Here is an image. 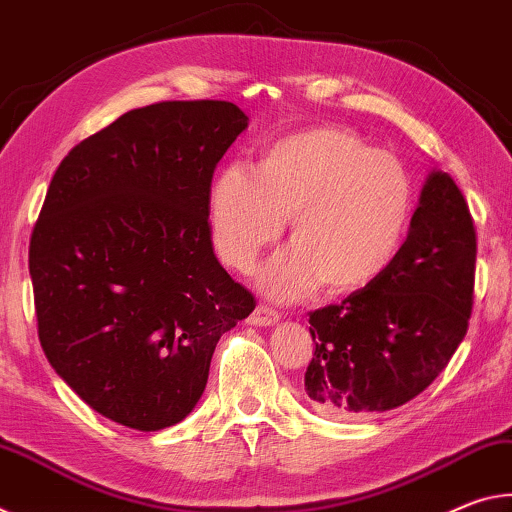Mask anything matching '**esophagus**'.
<instances>
[{
	"label": "esophagus",
	"mask_w": 512,
	"mask_h": 512,
	"mask_svg": "<svg viewBox=\"0 0 512 512\" xmlns=\"http://www.w3.org/2000/svg\"><path fill=\"white\" fill-rule=\"evenodd\" d=\"M249 322H251V324H256V326H270V324H274V322H279V313H276L272 306H267V304H258V306H256V311L251 313Z\"/></svg>",
	"instance_id": "1"
}]
</instances>
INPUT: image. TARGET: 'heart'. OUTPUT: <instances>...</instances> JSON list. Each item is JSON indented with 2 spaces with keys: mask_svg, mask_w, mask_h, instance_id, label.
Here are the masks:
<instances>
[{
  "mask_svg": "<svg viewBox=\"0 0 512 512\" xmlns=\"http://www.w3.org/2000/svg\"><path fill=\"white\" fill-rule=\"evenodd\" d=\"M292 216L295 242L263 272L276 299H297L324 281L354 290L395 258L410 213V181L395 156L340 127L295 131L265 149L256 172L229 165L211 192L217 254L249 272Z\"/></svg>",
  "mask_w": 512,
  "mask_h": 512,
  "instance_id": "heart-1",
  "label": "heart"
}]
</instances>
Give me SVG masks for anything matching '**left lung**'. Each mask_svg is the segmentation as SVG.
<instances>
[{
  "mask_svg": "<svg viewBox=\"0 0 512 512\" xmlns=\"http://www.w3.org/2000/svg\"><path fill=\"white\" fill-rule=\"evenodd\" d=\"M474 272V217L456 181L433 172L390 265L342 304L311 313L308 404L326 417H354L424 392L465 338Z\"/></svg>",
  "mask_w": 512,
  "mask_h": 512,
  "instance_id": "8db88e82",
  "label": "left lung"
}]
</instances>
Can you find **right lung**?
Returning <instances> with one entry per match:
<instances>
[{"label":"right lung","mask_w":512,"mask_h":512,"mask_svg":"<svg viewBox=\"0 0 512 512\" xmlns=\"http://www.w3.org/2000/svg\"><path fill=\"white\" fill-rule=\"evenodd\" d=\"M247 127L231 102L117 117L56 167L31 231L38 338L99 415L136 431L186 417L217 340L254 311L213 251L211 183Z\"/></svg>","instance_id":"obj_1"}]
</instances>
